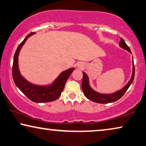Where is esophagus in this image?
Segmentation results:
<instances>
[{"label": "esophagus", "instance_id": "1", "mask_svg": "<svg viewBox=\"0 0 146 146\" xmlns=\"http://www.w3.org/2000/svg\"><path fill=\"white\" fill-rule=\"evenodd\" d=\"M78 66L79 67V68H82V64H79V65H78Z\"/></svg>", "mask_w": 146, "mask_h": 146}]
</instances>
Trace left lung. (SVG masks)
Returning <instances> with one entry per match:
<instances>
[{"instance_id": "8db88e82", "label": "left lung", "mask_w": 146, "mask_h": 146, "mask_svg": "<svg viewBox=\"0 0 146 146\" xmlns=\"http://www.w3.org/2000/svg\"><path fill=\"white\" fill-rule=\"evenodd\" d=\"M120 47L124 48V49L127 50L128 52H131V50L128 46L126 45L125 41L122 38H120V41L119 43ZM134 74H135V70H134V60H133V72H132V76L130 81L128 83L124 86V87L118 92L114 93L112 94H99L94 90H93L92 88H90V84H89V79L88 76L85 73L83 72V79H82V91H83L84 94L85 96L90 100L94 101V102L98 103H113L115 101L119 100V99L122 98L125 94V92L127 91L128 88L132 84L133 80L134 78Z\"/></svg>"}]
</instances>
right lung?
Returning a JSON list of instances; mask_svg holds the SVG:
<instances>
[{
  "label": "right lung",
  "mask_w": 146,
  "mask_h": 146,
  "mask_svg": "<svg viewBox=\"0 0 146 146\" xmlns=\"http://www.w3.org/2000/svg\"><path fill=\"white\" fill-rule=\"evenodd\" d=\"M32 32L25 37L22 43L17 48L14 56L13 66H12V77L17 87L21 92L31 101L35 103H47L53 101L60 96L61 93L64 90L65 84L74 68L68 69L60 73L52 85L48 86H40L29 83L23 78L19 72L18 58L19 52L25 42L29 36L34 34Z\"/></svg>",
  "instance_id": "add662e5"
}]
</instances>
